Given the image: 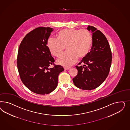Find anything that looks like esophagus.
Returning <instances> with one entry per match:
<instances>
[{
  "instance_id": "34e87169",
  "label": "esophagus",
  "mask_w": 130,
  "mask_h": 130,
  "mask_svg": "<svg viewBox=\"0 0 130 130\" xmlns=\"http://www.w3.org/2000/svg\"><path fill=\"white\" fill-rule=\"evenodd\" d=\"M64 69L65 70H70L71 69V68L70 67H64Z\"/></svg>"
}]
</instances>
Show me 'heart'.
<instances>
[{"label": "heart", "instance_id": "b5f03b06", "mask_svg": "<svg viewBox=\"0 0 130 130\" xmlns=\"http://www.w3.org/2000/svg\"><path fill=\"white\" fill-rule=\"evenodd\" d=\"M58 38H49L47 47L52 55L58 57L66 47L67 52L61 55L57 62L66 67L76 63L78 58L85 57L90 51L92 42L91 33L86 29H65L59 32Z\"/></svg>", "mask_w": 130, "mask_h": 130}]
</instances>
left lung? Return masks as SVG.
<instances>
[{"label": "left lung", "mask_w": 130, "mask_h": 130, "mask_svg": "<svg viewBox=\"0 0 130 130\" xmlns=\"http://www.w3.org/2000/svg\"><path fill=\"white\" fill-rule=\"evenodd\" d=\"M87 29L92 33V47L79 63H83V65L76 66L78 74L72 80L78 88L91 90L98 87L106 79L112 56L109 42L102 32L91 26H88Z\"/></svg>", "instance_id": "obj_1"}]
</instances>
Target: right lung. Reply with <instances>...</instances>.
Masks as SVG:
<instances>
[{"label": "right lung", "mask_w": 130, "mask_h": 130, "mask_svg": "<svg viewBox=\"0 0 130 130\" xmlns=\"http://www.w3.org/2000/svg\"><path fill=\"white\" fill-rule=\"evenodd\" d=\"M53 30L49 27L36 28L25 36L19 48L17 66L20 78L29 90L39 94L54 91L58 76L64 71L60 65L49 68L55 61L47 45Z\"/></svg>", "instance_id": "1"}]
</instances>
